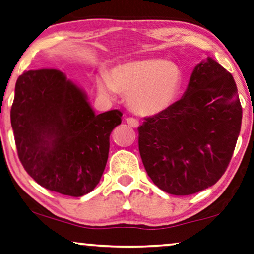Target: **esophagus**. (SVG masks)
<instances>
[{"mask_svg":"<svg viewBox=\"0 0 254 254\" xmlns=\"http://www.w3.org/2000/svg\"><path fill=\"white\" fill-rule=\"evenodd\" d=\"M127 123L128 124V126L132 127H139V121L133 119V117H127V119H126Z\"/></svg>","mask_w":254,"mask_h":254,"instance_id":"1","label":"esophagus"}]
</instances>
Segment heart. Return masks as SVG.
Wrapping results in <instances>:
<instances>
[{
  "label": "heart",
  "mask_w": 254,
  "mask_h": 254,
  "mask_svg": "<svg viewBox=\"0 0 254 254\" xmlns=\"http://www.w3.org/2000/svg\"><path fill=\"white\" fill-rule=\"evenodd\" d=\"M181 83L180 69L163 59H145L121 64L111 73L98 77L101 93L114 98L127 94L132 112L153 116L168 109L175 100Z\"/></svg>",
  "instance_id": "heart-1"
}]
</instances>
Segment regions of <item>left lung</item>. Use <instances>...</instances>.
Listing matches in <instances>:
<instances>
[{
    "label": "left lung",
    "mask_w": 254,
    "mask_h": 254,
    "mask_svg": "<svg viewBox=\"0 0 254 254\" xmlns=\"http://www.w3.org/2000/svg\"><path fill=\"white\" fill-rule=\"evenodd\" d=\"M241 123L236 83L207 57L194 68L183 98L138 127L147 175L177 196L213 186L232 160Z\"/></svg>",
    "instance_id": "8db88e82"
}]
</instances>
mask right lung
<instances>
[{"label":"right lung","instance_id":"add662e5","mask_svg":"<svg viewBox=\"0 0 254 254\" xmlns=\"http://www.w3.org/2000/svg\"><path fill=\"white\" fill-rule=\"evenodd\" d=\"M117 109L94 114L84 91L63 71L39 69L18 77L11 126L19 160L41 186L79 197L92 191L108 160Z\"/></svg>","mask_w":254,"mask_h":254}]
</instances>
